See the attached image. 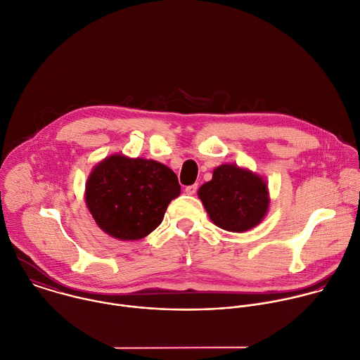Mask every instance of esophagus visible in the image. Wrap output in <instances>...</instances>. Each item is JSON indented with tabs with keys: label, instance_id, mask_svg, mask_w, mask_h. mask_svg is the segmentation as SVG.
Segmentation results:
<instances>
[{
	"label": "esophagus",
	"instance_id": "obj_1",
	"mask_svg": "<svg viewBox=\"0 0 360 360\" xmlns=\"http://www.w3.org/2000/svg\"><path fill=\"white\" fill-rule=\"evenodd\" d=\"M196 191H198V185L195 184V185H189V186H186L185 188V192H186V195H195L196 193Z\"/></svg>",
	"mask_w": 360,
	"mask_h": 360
}]
</instances>
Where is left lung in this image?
<instances>
[{
    "mask_svg": "<svg viewBox=\"0 0 360 360\" xmlns=\"http://www.w3.org/2000/svg\"><path fill=\"white\" fill-rule=\"evenodd\" d=\"M198 195L210 220L233 233L258 226L269 207L268 184L264 178L234 164L217 167L212 181L203 184Z\"/></svg>",
    "mask_w": 360,
    "mask_h": 360,
    "instance_id": "obj_1",
    "label": "left lung"
}]
</instances>
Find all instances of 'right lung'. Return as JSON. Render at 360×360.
Here are the masks:
<instances>
[{
	"mask_svg": "<svg viewBox=\"0 0 360 360\" xmlns=\"http://www.w3.org/2000/svg\"><path fill=\"white\" fill-rule=\"evenodd\" d=\"M179 193L178 178L167 165L115 154L91 171L85 203L110 237L141 240L161 224L169 202Z\"/></svg>",
	"mask_w": 360,
	"mask_h": 360,
	"instance_id": "right-lung-1",
	"label": "right lung"
}]
</instances>
